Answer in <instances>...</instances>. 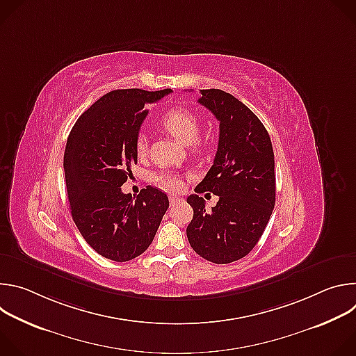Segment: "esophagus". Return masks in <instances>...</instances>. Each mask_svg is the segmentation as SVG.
Wrapping results in <instances>:
<instances>
[{"mask_svg":"<svg viewBox=\"0 0 356 356\" xmlns=\"http://www.w3.org/2000/svg\"><path fill=\"white\" fill-rule=\"evenodd\" d=\"M181 201V198L180 197H176V195H169V202H170V206H176L177 202H180Z\"/></svg>","mask_w":356,"mask_h":356,"instance_id":"34e87169","label":"esophagus"}]
</instances>
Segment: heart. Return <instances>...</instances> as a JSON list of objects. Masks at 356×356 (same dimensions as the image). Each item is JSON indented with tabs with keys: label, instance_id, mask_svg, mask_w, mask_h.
Wrapping results in <instances>:
<instances>
[{
	"label": "heart",
	"instance_id": "b5f03b06",
	"mask_svg": "<svg viewBox=\"0 0 356 356\" xmlns=\"http://www.w3.org/2000/svg\"><path fill=\"white\" fill-rule=\"evenodd\" d=\"M162 128L173 135L183 145H190L195 150L201 132V122L195 114L186 108H175L168 111L161 120ZM147 149V140L145 135H139L135 142V152L139 158L145 156ZM154 183L168 191H177L181 187V181L177 175L172 172H161L152 177Z\"/></svg>",
	"mask_w": 356,
	"mask_h": 356
}]
</instances>
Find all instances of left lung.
<instances>
[{"mask_svg": "<svg viewBox=\"0 0 356 356\" xmlns=\"http://www.w3.org/2000/svg\"><path fill=\"white\" fill-rule=\"evenodd\" d=\"M200 94L198 103L220 121V139L195 193L211 191L218 201L207 211L204 198L188 195L194 214L186 232L201 258L225 265L246 257L269 222L276 200L275 155L266 128L238 98L218 88Z\"/></svg>", "mask_w": 356, "mask_h": 356, "instance_id": "8db88e82", "label": "left lung"}]
</instances>
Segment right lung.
Returning a JSON list of instances; mask_svg holds the SVG:
<instances>
[{"label": "right lung", "mask_w": 356, "mask_h": 356, "mask_svg": "<svg viewBox=\"0 0 356 356\" xmlns=\"http://www.w3.org/2000/svg\"><path fill=\"white\" fill-rule=\"evenodd\" d=\"M170 88L114 90L76 121L65 150V176L72 217L86 242L101 257L127 262L154 241L169 198L147 186L136 197L121 186L136 163L135 142L147 115Z\"/></svg>", "instance_id": "1"}]
</instances>
